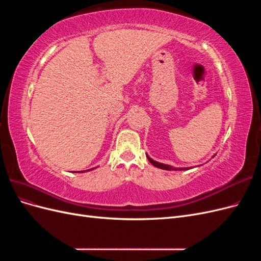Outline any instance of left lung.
I'll use <instances>...</instances> for the list:
<instances>
[{
	"mask_svg": "<svg viewBox=\"0 0 261 261\" xmlns=\"http://www.w3.org/2000/svg\"><path fill=\"white\" fill-rule=\"evenodd\" d=\"M147 158H148V160L150 161V163H151L152 165H154V167H156V168H159V169H162V170H168V171H176V170H188V168H173V167H171V165H168V164H163V163H159V162H156V161H153L151 158H149L148 155H147Z\"/></svg>",
	"mask_w": 261,
	"mask_h": 261,
	"instance_id": "1",
	"label": "left lung"
}]
</instances>
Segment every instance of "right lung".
Returning <instances> with one entry per match:
<instances>
[{
  "label": "right lung",
  "mask_w": 261,
  "mask_h": 261,
  "mask_svg": "<svg viewBox=\"0 0 261 261\" xmlns=\"http://www.w3.org/2000/svg\"><path fill=\"white\" fill-rule=\"evenodd\" d=\"M87 171H90V170H87ZM85 172H86V171H85Z\"/></svg>",
  "instance_id": "right-lung-1"
}]
</instances>
